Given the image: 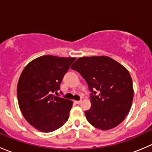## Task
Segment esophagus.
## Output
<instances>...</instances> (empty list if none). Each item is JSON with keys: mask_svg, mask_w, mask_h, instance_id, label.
Segmentation results:
<instances>
[{"mask_svg": "<svg viewBox=\"0 0 152 152\" xmlns=\"http://www.w3.org/2000/svg\"><path fill=\"white\" fill-rule=\"evenodd\" d=\"M74 103L76 104H79L82 103V101H74Z\"/></svg>", "mask_w": 152, "mask_h": 152, "instance_id": "obj_1", "label": "esophagus"}]
</instances>
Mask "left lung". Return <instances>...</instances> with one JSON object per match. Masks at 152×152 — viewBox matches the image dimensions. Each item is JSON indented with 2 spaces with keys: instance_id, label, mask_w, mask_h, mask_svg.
Wrapping results in <instances>:
<instances>
[{
  "instance_id": "8db88e82",
  "label": "left lung",
  "mask_w": 152,
  "mask_h": 152,
  "mask_svg": "<svg viewBox=\"0 0 152 152\" xmlns=\"http://www.w3.org/2000/svg\"><path fill=\"white\" fill-rule=\"evenodd\" d=\"M71 69L85 79L91 93V107L85 113L89 123L102 130L118 126L129 112L134 96L127 69L106 56L80 57Z\"/></svg>"
}]
</instances>
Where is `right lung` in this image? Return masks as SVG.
<instances>
[{"instance_id": "add662e5", "label": "right lung", "mask_w": 152, "mask_h": 152, "mask_svg": "<svg viewBox=\"0 0 152 152\" xmlns=\"http://www.w3.org/2000/svg\"><path fill=\"white\" fill-rule=\"evenodd\" d=\"M75 59L45 55L32 60L23 70L17 87L18 104L26 120L39 131L50 132L68 120L73 102L53 93L60 89Z\"/></svg>"}]
</instances>
